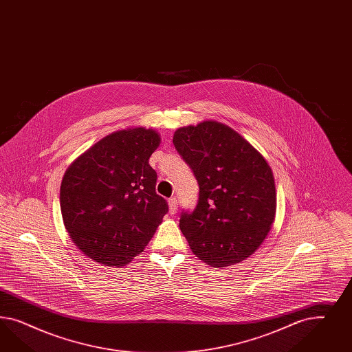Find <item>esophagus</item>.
<instances>
[{
  "label": "esophagus",
  "instance_id": "obj_1",
  "mask_svg": "<svg viewBox=\"0 0 352 352\" xmlns=\"http://www.w3.org/2000/svg\"><path fill=\"white\" fill-rule=\"evenodd\" d=\"M168 205H169V213H170L171 215H174V214L177 213V209H178V200H177L175 197H171V199H169Z\"/></svg>",
  "mask_w": 352,
  "mask_h": 352
}]
</instances>
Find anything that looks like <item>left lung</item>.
Returning a JSON list of instances; mask_svg holds the SVG:
<instances>
[{
    "mask_svg": "<svg viewBox=\"0 0 352 352\" xmlns=\"http://www.w3.org/2000/svg\"><path fill=\"white\" fill-rule=\"evenodd\" d=\"M173 143L199 183V203L179 227L192 253L221 268L252 256L271 230L276 188L266 159L228 125L206 120L177 129Z\"/></svg>",
    "mask_w": 352,
    "mask_h": 352,
    "instance_id": "obj_1",
    "label": "left lung"
}]
</instances>
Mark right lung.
<instances>
[{
  "label": "right lung",
  "instance_id": "obj_1",
  "mask_svg": "<svg viewBox=\"0 0 352 352\" xmlns=\"http://www.w3.org/2000/svg\"><path fill=\"white\" fill-rule=\"evenodd\" d=\"M160 134L144 126L113 131L64 173L60 210L67 232L85 256L122 267L143 252L168 213L148 164Z\"/></svg>",
  "mask_w": 352,
  "mask_h": 352
}]
</instances>
